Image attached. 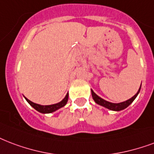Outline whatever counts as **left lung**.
<instances>
[{
  "instance_id": "1",
  "label": "left lung",
  "mask_w": 154,
  "mask_h": 154,
  "mask_svg": "<svg viewBox=\"0 0 154 154\" xmlns=\"http://www.w3.org/2000/svg\"><path fill=\"white\" fill-rule=\"evenodd\" d=\"M140 90V87L139 90L137 91V93L135 94L132 98H129L128 100L125 101V102H123V103H110V102H107V101L104 100L102 98H100L99 96H98L92 90H91V93H92V97L93 99L94 100L97 104L100 106H103L106 108L109 109V110H111V111H122V110H124V109L127 108L128 106L131 103L134 101V99L137 98V96L138 95V94H139Z\"/></svg>"
}]
</instances>
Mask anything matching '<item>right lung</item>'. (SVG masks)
<instances>
[{
    "label": "right lung",
    "instance_id": "1",
    "mask_svg": "<svg viewBox=\"0 0 154 154\" xmlns=\"http://www.w3.org/2000/svg\"><path fill=\"white\" fill-rule=\"evenodd\" d=\"M26 98V100L28 102V103H29L32 107H34L36 111H39V112H41V113L48 114V113L54 112V111H56V110L61 108V107H63V106H64L66 105L67 102H68V99H69V94H67L66 96L64 97V98L61 101V102H60V103H56V104H52V105H48V106L39 105V104H37V103H33V102L30 101L26 98Z\"/></svg>",
    "mask_w": 154,
    "mask_h": 154
}]
</instances>
